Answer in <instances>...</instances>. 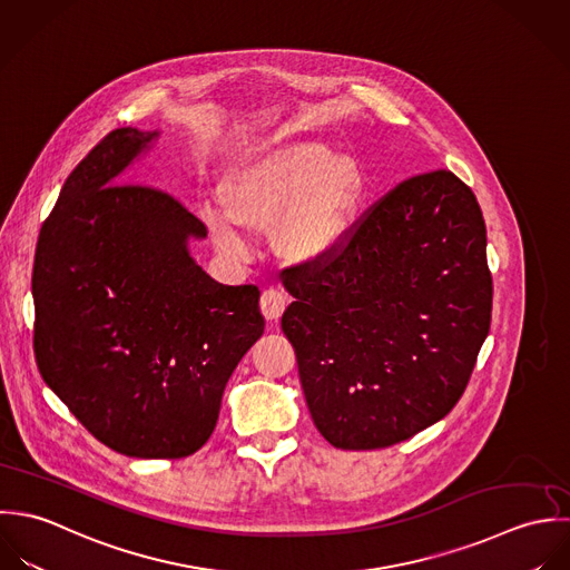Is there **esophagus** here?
Instances as JSON below:
<instances>
[{"mask_svg":"<svg viewBox=\"0 0 570 570\" xmlns=\"http://www.w3.org/2000/svg\"><path fill=\"white\" fill-rule=\"evenodd\" d=\"M259 308H262V315L268 320V322H277L286 308V297L282 291H275V288H268L262 293L259 297Z\"/></svg>","mask_w":570,"mask_h":570,"instance_id":"esophagus-1","label":"esophagus"}]
</instances>
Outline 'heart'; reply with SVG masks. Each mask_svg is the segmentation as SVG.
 I'll use <instances>...</instances> for the list:
<instances>
[{
    "label": "heart",
    "mask_w": 570,
    "mask_h": 570,
    "mask_svg": "<svg viewBox=\"0 0 570 570\" xmlns=\"http://www.w3.org/2000/svg\"><path fill=\"white\" fill-rule=\"evenodd\" d=\"M225 209L205 212L220 250L246 253L244 228L277 224L275 244L295 264H324L352 242L365 203V176L352 156L324 140L302 138L266 145L223 180Z\"/></svg>",
    "instance_id": "heart-1"
}]
</instances>
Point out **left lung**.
Listing matches in <instances>:
<instances>
[{"label":"left lung","mask_w":570,"mask_h":570,"mask_svg":"<svg viewBox=\"0 0 570 570\" xmlns=\"http://www.w3.org/2000/svg\"><path fill=\"white\" fill-rule=\"evenodd\" d=\"M306 405L340 450H381L452 412L489 335L493 284L473 191L452 171L381 198L324 264L286 268Z\"/></svg>","instance_id":"8db88e82"}]
</instances>
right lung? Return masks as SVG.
Segmentation results:
<instances>
[{
	"instance_id": "obj_1",
	"label": "right lung",
	"mask_w": 570,
	"mask_h": 570,
	"mask_svg": "<svg viewBox=\"0 0 570 570\" xmlns=\"http://www.w3.org/2000/svg\"><path fill=\"white\" fill-rule=\"evenodd\" d=\"M160 131L120 127L68 176L39 230L35 358L104 445L185 458L218 423L228 376L264 333L257 286L196 264L207 227L169 194L120 185Z\"/></svg>"
}]
</instances>
